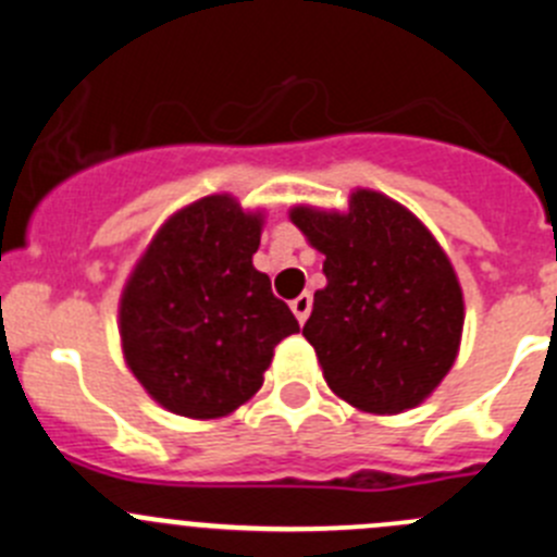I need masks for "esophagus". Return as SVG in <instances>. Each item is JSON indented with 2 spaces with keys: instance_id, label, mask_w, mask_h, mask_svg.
I'll return each mask as SVG.
<instances>
[{
  "instance_id": "34e87169",
  "label": "esophagus",
  "mask_w": 557,
  "mask_h": 557,
  "mask_svg": "<svg viewBox=\"0 0 557 557\" xmlns=\"http://www.w3.org/2000/svg\"><path fill=\"white\" fill-rule=\"evenodd\" d=\"M289 309H293V314L298 318V323H304L309 318V312H312V295L301 293L298 298H293V301H289Z\"/></svg>"
}]
</instances>
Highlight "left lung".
<instances>
[{"instance_id":"left-lung-1","label":"left lung","mask_w":557,"mask_h":557,"mask_svg":"<svg viewBox=\"0 0 557 557\" xmlns=\"http://www.w3.org/2000/svg\"><path fill=\"white\" fill-rule=\"evenodd\" d=\"M289 220L326 256L304 337L334 396L371 416L421 405L455 366L466 321L446 250L373 189H354L346 211L293 206Z\"/></svg>"}]
</instances>
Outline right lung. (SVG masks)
Wrapping results in <instances>:
<instances>
[{
    "mask_svg": "<svg viewBox=\"0 0 557 557\" xmlns=\"http://www.w3.org/2000/svg\"><path fill=\"white\" fill-rule=\"evenodd\" d=\"M264 211L206 195L161 223L120 295L122 357L147 396L211 421L250 401L298 321L253 268Z\"/></svg>",
    "mask_w": 557,
    "mask_h": 557,
    "instance_id": "1",
    "label": "right lung"
}]
</instances>
